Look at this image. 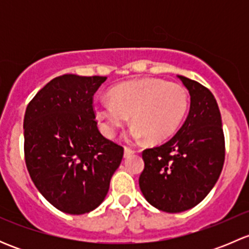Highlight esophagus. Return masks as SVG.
I'll return each mask as SVG.
<instances>
[{"label": "esophagus", "mask_w": 249, "mask_h": 249, "mask_svg": "<svg viewBox=\"0 0 249 249\" xmlns=\"http://www.w3.org/2000/svg\"><path fill=\"white\" fill-rule=\"evenodd\" d=\"M134 153H135V150H132V149H130V148L125 147V149H124V158L131 157V155L134 154Z\"/></svg>", "instance_id": "34e87169"}]
</instances>
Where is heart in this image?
Segmentation results:
<instances>
[{"label": "heart", "mask_w": 249, "mask_h": 249, "mask_svg": "<svg viewBox=\"0 0 249 249\" xmlns=\"http://www.w3.org/2000/svg\"><path fill=\"white\" fill-rule=\"evenodd\" d=\"M188 92L182 85L158 78L120 83L109 90V100L94 105L102 132L112 139L127 122L134 123L126 134L130 142L147 137L158 143L171 137L187 114Z\"/></svg>", "instance_id": "1"}]
</instances>
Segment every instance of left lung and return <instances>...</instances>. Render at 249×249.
I'll use <instances>...</instances> for the list:
<instances>
[{"instance_id":"8db88e82","label":"left lung","mask_w":249,"mask_h":249,"mask_svg":"<svg viewBox=\"0 0 249 249\" xmlns=\"http://www.w3.org/2000/svg\"><path fill=\"white\" fill-rule=\"evenodd\" d=\"M190 95L188 117L175 136L142 153L143 196L155 208L179 213L207 196L224 165L222 117L212 92L196 80L177 76Z\"/></svg>"}]
</instances>
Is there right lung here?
Listing matches in <instances>:
<instances>
[{"instance_id":"1","label":"right lung","mask_w":249,"mask_h":249,"mask_svg":"<svg viewBox=\"0 0 249 249\" xmlns=\"http://www.w3.org/2000/svg\"><path fill=\"white\" fill-rule=\"evenodd\" d=\"M107 77L62 74L44 85L24 117L25 161L42 195L61 212L101 205L124 149L101 135L92 96Z\"/></svg>"}]
</instances>
